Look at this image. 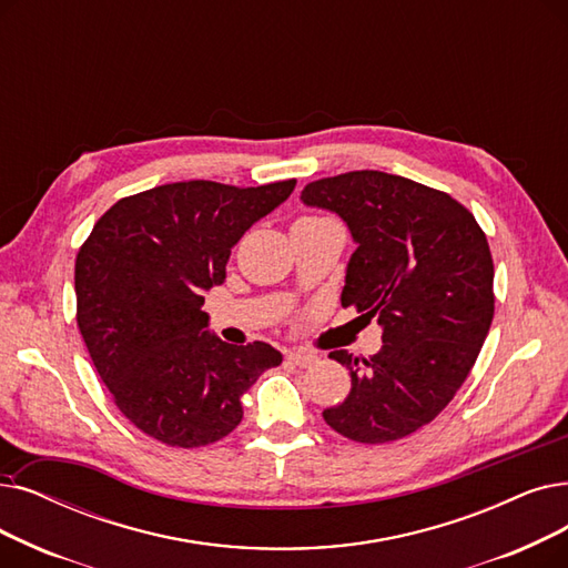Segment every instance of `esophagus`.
<instances>
[{"label": "esophagus", "mask_w": 568, "mask_h": 568, "mask_svg": "<svg viewBox=\"0 0 568 568\" xmlns=\"http://www.w3.org/2000/svg\"><path fill=\"white\" fill-rule=\"evenodd\" d=\"M285 359L294 366H311L317 362V355L306 353V351H290V353H285Z\"/></svg>", "instance_id": "1"}]
</instances>
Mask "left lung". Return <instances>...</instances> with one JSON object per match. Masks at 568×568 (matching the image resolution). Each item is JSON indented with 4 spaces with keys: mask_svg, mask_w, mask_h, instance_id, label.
<instances>
[{
    "mask_svg": "<svg viewBox=\"0 0 568 568\" xmlns=\"http://www.w3.org/2000/svg\"><path fill=\"white\" fill-rule=\"evenodd\" d=\"M302 202L348 225L357 248L341 304L383 329L362 364L329 353L351 372V394L325 423L357 443L399 440L450 404L483 348L495 315L485 232L450 194L385 171L313 181Z\"/></svg>",
    "mask_w": 568,
    "mask_h": 568,
    "instance_id": "8db88e82",
    "label": "left lung"
}]
</instances>
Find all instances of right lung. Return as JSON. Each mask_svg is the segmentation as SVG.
Instances as JSON below:
<instances>
[{"instance_id": "right-lung-1", "label": "right lung", "mask_w": 568, "mask_h": 568, "mask_svg": "<svg viewBox=\"0 0 568 568\" xmlns=\"http://www.w3.org/2000/svg\"><path fill=\"white\" fill-rule=\"evenodd\" d=\"M297 181L158 185L115 202L77 257V323L120 413L155 440L200 448L243 417L241 397L283 355L209 332L204 292L239 239Z\"/></svg>"}]
</instances>
